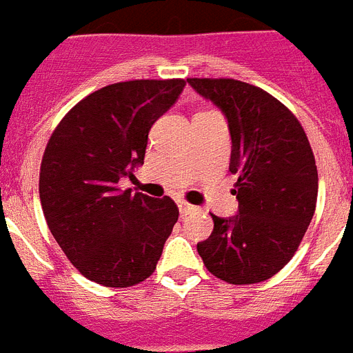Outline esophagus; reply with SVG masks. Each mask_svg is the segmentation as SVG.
I'll use <instances>...</instances> for the list:
<instances>
[{"label": "esophagus", "mask_w": 353, "mask_h": 353, "mask_svg": "<svg viewBox=\"0 0 353 353\" xmlns=\"http://www.w3.org/2000/svg\"><path fill=\"white\" fill-rule=\"evenodd\" d=\"M177 207H179V212H181V216H187L196 210V207L190 203H187V201H177Z\"/></svg>", "instance_id": "1"}]
</instances>
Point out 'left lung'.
<instances>
[{
	"mask_svg": "<svg viewBox=\"0 0 353 353\" xmlns=\"http://www.w3.org/2000/svg\"><path fill=\"white\" fill-rule=\"evenodd\" d=\"M225 115L238 176V214H212L214 229L198 252L229 284H256L276 274L301 245L317 205L319 176L304 128L256 85L232 79H187Z\"/></svg>",
	"mask_w": 353,
	"mask_h": 353,
	"instance_id": "obj_1",
	"label": "left lung"
}]
</instances>
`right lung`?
Instances as JSON below:
<instances>
[{"mask_svg": "<svg viewBox=\"0 0 353 353\" xmlns=\"http://www.w3.org/2000/svg\"><path fill=\"white\" fill-rule=\"evenodd\" d=\"M187 82L130 80L80 101L43 152L40 201L49 231L85 279L130 288L154 273L177 205L121 190L144 163L150 128L170 110Z\"/></svg>", "mask_w": 353, "mask_h": 353, "instance_id": "add662e5", "label": "right lung"}]
</instances>
